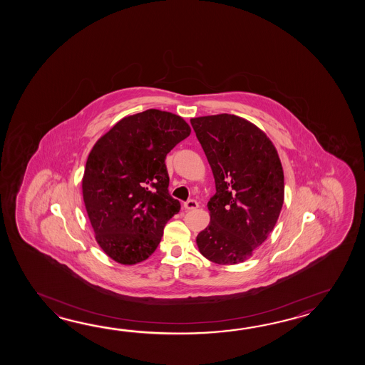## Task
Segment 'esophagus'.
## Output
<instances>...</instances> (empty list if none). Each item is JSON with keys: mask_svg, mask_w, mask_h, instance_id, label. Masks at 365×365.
<instances>
[{"mask_svg": "<svg viewBox=\"0 0 365 365\" xmlns=\"http://www.w3.org/2000/svg\"><path fill=\"white\" fill-rule=\"evenodd\" d=\"M198 202L194 201V200H189V201H186L185 203H184V207H185V210H195L198 209Z\"/></svg>", "mask_w": 365, "mask_h": 365, "instance_id": "34e87169", "label": "esophagus"}]
</instances>
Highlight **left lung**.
Instances as JSON below:
<instances>
[{
    "instance_id": "left-lung-1",
    "label": "left lung",
    "mask_w": 365,
    "mask_h": 365,
    "mask_svg": "<svg viewBox=\"0 0 365 365\" xmlns=\"http://www.w3.org/2000/svg\"><path fill=\"white\" fill-rule=\"evenodd\" d=\"M209 160L217 193L210 223L197 236L203 257L217 264L247 261L272 232L284 201V175L270 138L242 117L190 118Z\"/></svg>"
}]
</instances>
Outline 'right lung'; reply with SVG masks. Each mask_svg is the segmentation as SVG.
Instances as JSON below:
<instances>
[{
  "label": "right lung",
  "instance_id": "add662e5",
  "mask_svg": "<svg viewBox=\"0 0 365 365\" xmlns=\"http://www.w3.org/2000/svg\"><path fill=\"white\" fill-rule=\"evenodd\" d=\"M190 132L182 117L148 109L120 120L90 151L82 179L86 211L95 240L118 264L148 259L179 212L164 160Z\"/></svg>",
  "mask_w": 365,
  "mask_h": 365
}]
</instances>
